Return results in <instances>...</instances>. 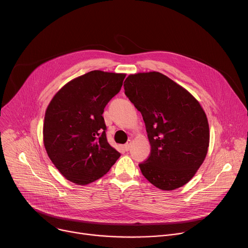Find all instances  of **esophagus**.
<instances>
[{"instance_id":"34e87169","label":"esophagus","mask_w":248,"mask_h":248,"mask_svg":"<svg viewBox=\"0 0 248 248\" xmlns=\"http://www.w3.org/2000/svg\"><path fill=\"white\" fill-rule=\"evenodd\" d=\"M130 144H131V142H130V140H128L124 145V150L127 152V151H129V148H130Z\"/></svg>"}]
</instances>
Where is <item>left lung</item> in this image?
I'll return each instance as SVG.
<instances>
[{"label":"left lung","mask_w":248,"mask_h":248,"mask_svg":"<svg viewBox=\"0 0 248 248\" xmlns=\"http://www.w3.org/2000/svg\"><path fill=\"white\" fill-rule=\"evenodd\" d=\"M124 93L140 111L151 155L140 163L142 175L162 190L187 184L209 145L206 114L186 89L158 72L129 75Z\"/></svg>","instance_id":"obj_1"}]
</instances>
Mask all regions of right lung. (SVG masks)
I'll list each match as a JSON object with an SVG mask.
<instances>
[{"mask_svg":"<svg viewBox=\"0 0 248 248\" xmlns=\"http://www.w3.org/2000/svg\"><path fill=\"white\" fill-rule=\"evenodd\" d=\"M124 78V74L92 71L65 84L46 108L43 127L46 154L76 185L101 178L121 156L108 142L103 113Z\"/></svg>","mask_w":248,"mask_h":248,"instance_id":"1","label":"right lung"}]
</instances>
